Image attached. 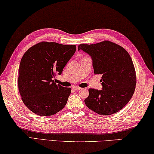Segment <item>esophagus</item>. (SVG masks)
I'll return each instance as SVG.
<instances>
[{
	"label": "esophagus",
	"mask_w": 154,
	"mask_h": 154,
	"mask_svg": "<svg viewBox=\"0 0 154 154\" xmlns=\"http://www.w3.org/2000/svg\"><path fill=\"white\" fill-rule=\"evenodd\" d=\"M81 88H80V87H77V86H75V87H73V89L75 90V91H79V90H80V89H81Z\"/></svg>",
	"instance_id": "obj_1"
}]
</instances>
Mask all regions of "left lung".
<instances>
[{"instance_id": "left-lung-1", "label": "left lung", "mask_w": 154, "mask_h": 154, "mask_svg": "<svg viewBox=\"0 0 154 154\" xmlns=\"http://www.w3.org/2000/svg\"><path fill=\"white\" fill-rule=\"evenodd\" d=\"M78 48L91 56L95 74H102L103 89L89 88V95L85 99L86 106L103 116L119 112L135 91L136 72L130 55L121 46L109 40L80 44Z\"/></svg>"}]
</instances>
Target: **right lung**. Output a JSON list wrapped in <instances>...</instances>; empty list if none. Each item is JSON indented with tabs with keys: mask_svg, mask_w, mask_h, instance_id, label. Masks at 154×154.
Here are the masks:
<instances>
[{
	"mask_svg": "<svg viewBox=\"0 0 154 154\" xmlns=\"http://www.w3.org/2000/svg\"><path fill=\"white\" fill-rule=\"evenodd\" d=\"M75 51V45L42 41L24 53L18 69L17 85L21 100L30 111L49 116L66 106L71 88L57 85L52 79L61 74Z\"/></svg>",
	"mask_w": 154,
	"mask_h": 154,
	"instance_id": "add662e5",
	"label": "right lung"
}]
</instances>
